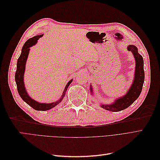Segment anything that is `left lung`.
<instances>
[{"instance_id": "8db88e82", "label": "left lung", "mask_w": 160, "mask_h": 160, "mask_svg": "<svg viewBox=\"0 0 160 160\" xmlns=\"http://www.w3.org/2000/svg\"><path fill=\"white\" fill-rule=\"evenodd\" d=\"M127 49L129 51L132 52L135 62L134 77L132 83L125 94L119 98H116L113 102L110 104L100 103L101 108L108 111L117 112V111L126 109L129 107L141 94L145 79L143 57L138 52V48L135 45H129L128 46ZM89 89L91 95H93L94 91L91 84L90 85Z\"/></svg>"}]
</instances>
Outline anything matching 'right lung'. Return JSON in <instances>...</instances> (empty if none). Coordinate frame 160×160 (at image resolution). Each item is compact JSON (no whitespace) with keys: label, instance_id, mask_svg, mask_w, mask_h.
Here are the masks:
<instances>
[{"label":"right lung","instance_id":"right-lung-1","mask_svg":"<svg viewBox=\"0 0 160 160\" xmlns=\"http://www.w3.org/2000/svg\"><path fill=\"white\" fill-rule=\"evenodd\" d=\"M43 35L35 36L32 38L28 39L25 42V45H23L22 48L21 54L17 60V71L15 72V81L19 95L21 96V98L25 102H26L28 105H30L34 109L37 111L49 110L53 108H55L58 104H59L62 101V100L63 99L66 93V91L67 89H68V87L70 85V84L72 81V79H71L68 83H67L61 98L57 101H55V102L49 103L38 102V101H37L35 99H32L31 97L28 94V92L25 88V82H24V75H25V72L27 61L28 59V54H29L30 48L34 45H35L38 40Z\"/></svg>","mask_w":160,"mask_h":160}]
</instances>
